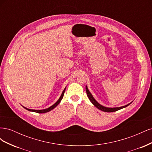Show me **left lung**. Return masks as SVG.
<instances>
[{
    "mask_svg": "<svg viewBox=\"0 0 152 152\" xmlns=\"http://www.w3.org/2000/svg\"><path fill=\"white\" fill-rule=\"evenodd\" d=\"M86 90L87 95V96H88V98H89V100L91 101V102L93 103L96 108H98L100 110H102V111H103V112H116V111H117V110H121L122 108H124L127 107V106H129L131 103H129L128 104L125 105V106H123V107H117V108H108V107H103V106H102V104H100L99 103H98L97 102H96V101L95 100V99L93 98V95L91 94V93H90L89 91L88 90V88H87V86H86Z\"/></svg>",
    "mask_w": 152,
    "mask_h": 152,
    "instance_id": "1",
    "label": "left lung"
}]
</instances>
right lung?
I'll return each mask as SVG.
<instances>
[{
  "label": "right lung",
  "mask_w": 152,
  "mask_h": 152,
  "mask_svg": "<svg viewBox=\"0 0 152 152\" xmlns=\"http://www.w3.org/2000/svg\"><path fill=\"white\" fill-rule=\"evenodd\" d=\"M65 89H66V87L65 88V89L63 90V93H62V94H61V96H60V98H59V99L57 101V102L55 103L53 105H52L51 107H49L48 108H46V109H44V110H31V109H28V108H25V107H23V108H25L26 110H28V111H30V112H36V113H46V112H49V111H50V110H52L53 109H54L55 107H57L58 106V104L60 103V102L61 101V99H63V96H64V93H65Z\"/></svg>",
  "instance_id": "obj_1"
}]
</instances>
